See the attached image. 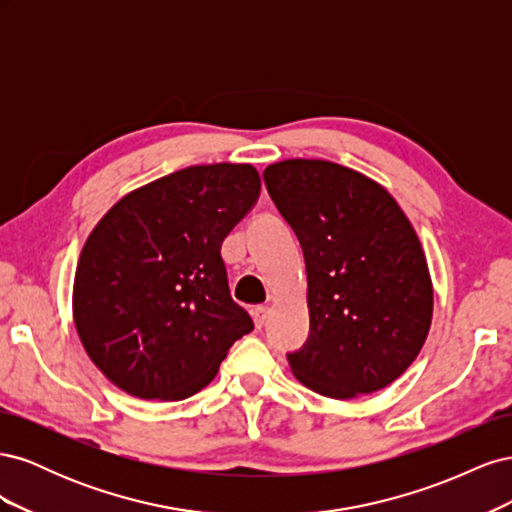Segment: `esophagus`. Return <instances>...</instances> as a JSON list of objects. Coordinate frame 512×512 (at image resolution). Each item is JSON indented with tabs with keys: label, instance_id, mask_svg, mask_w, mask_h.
I'll list each match as a JSON object with an SVG mask.
<instances>
[{
	"label": "esophagus",
	"instance_id": "obj_1",
	"mask_svg": "<svg viewBox=\"0 0 512 512\" xmlns=\"http://www.w3.org/2000/svg\"><path fill=\"white\" fill-rule=\"evenodd\" d=\"M267 316H269V309H267L265 305H258V307H254V309H252V318H254V324H256L258 329L265 327Z\"/></svg>",
	"mask_w": 512,
	"mask_h": 512
}]
</instances>
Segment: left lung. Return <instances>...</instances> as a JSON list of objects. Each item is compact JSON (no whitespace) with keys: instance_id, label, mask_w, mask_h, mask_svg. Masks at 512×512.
Wrapping results in <instances>:
<instances>
[{"instance_id":"left-lung-1","label":"left lung","mask_w":512,"mask_h":512,"mask_svg":"<svg viewBox=\"0 0 512 512\" xmlns=\"http://www.w3.org/2000/svg\"><path fill=\"white\" fill-rule=\"evenodd\" d=\"M297 232L307 269V344L288 363L307 389L354 399L395 382L433 316L423 245L382 185L329 160H284L262 173Z\"/></svg>"}]
</instances>
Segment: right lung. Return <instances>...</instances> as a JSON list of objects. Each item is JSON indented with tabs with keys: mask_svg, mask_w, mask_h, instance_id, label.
Segmentation results:
<instances>
[{
	"mask_svg": "<svg viewBox=\"0 0 512 512\" xmlns=\"http://www.w3.org/2000/svg\"><path fill=\"white\" fill-rule=\"evenodd\" d=\"M258 194L252 164L188 166L126 194L89 232L72 318L89 359L121 391L190 397L254 329L230 297L222 243Z\"/></svg>",
	"mask_w": 512,
	"mask_h": 512,
	"instance_id": "1",
	"label": "right lung"
}]
</instances>
